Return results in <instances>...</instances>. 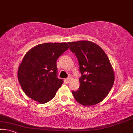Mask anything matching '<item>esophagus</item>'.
Here are the masks:
<instances>
[{
	"label": "esophagus",
	"instance_id": "esophagus-1",
	"mask_svg": "<svg viewBox=\"0 0 133 133\" xmlns=\"http://www.w3.org/2000/svg\"><path fill=\"white\" fill-rule=\"evenodd\" d=\"M69 82H70V79H66L64 80V83H66V84H68L69 83Z\"/></svg>",
	"mask_w": 133,
	"mask_h": 133
}]
</instances>
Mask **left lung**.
Here are the masks:
<instances>
[{
	"label": "left lung",
	"mask_w": 133,
	"mask_h": 133,
	"mask_svg": "<svg viewBox=\"0 0 133 133\" xmlns=\"http://www.w3.org/2000/svg\"><path fill=\"white\" fill-rule=\"evenodd\" d=\"M79 64L80 87L72 91L75 100L83 106H91L104 99L114 82V73L102 48L89 41L68 43Z\"/></svg>",
	"instance_id": "obj_1"
}]
</instances>
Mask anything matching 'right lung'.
I'll use <instances>...</instances> for the list:
<instances>
[{"mask_svg":"<svg viewBox=\"0 0 133 133\" xmlns=\"http://www.w3.org/2000/svg\"><path fill=\"white\" fill-rule=\"evenodd\" d=\"M69 48L66 43H44L31 48L19 66L18 77L23 91L45 104L55 96L63 83L57 77V60Z\"/></svg>","mask_w":133,"mask_h":133,"instance_id":"add662e5","label":"right lung"}]
</instances>
